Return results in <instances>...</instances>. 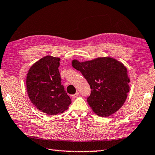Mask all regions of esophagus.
Segmentation results:
<instances>
[{
  "label": "esophagus",
  "instance_id": "obj_1",
  "mask_svg": "<svg viewBox=\"0 0 155 155\" xmlns=\"http://www.w3.org/2000/svg\"><path fill=\"white\" fill-rule=\"evenodd\" d=\"M78 95H79V93L76 92L75 94L72 95V97H73V98H76Z\"/></svg>",
  "mask_w": 155,
  "mask_h": 155
}]
</instances>
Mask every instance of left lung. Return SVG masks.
Instances as JSON below:
<instances>
[{"label":"left lung","instance_id":"8db88e82","mask_svg":"<svg viewBox=\"0 0 155 155\" xmlns=\"http://www.w3.org/2000/svg\"><path fill=\"white\" fill-rule=\"evenodd\" d=\"M71 64L90 85L91 94L87 101L95 113L108 117L124 104L130 80L122 63L114 58L103 57L84 62L74 60Z\"/></svg>","mask_w":155,"mask_h":155}]
</instances>
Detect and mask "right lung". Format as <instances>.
<instances>
[{
    "mask_svg": "<svg viewBox=\"0 0 155 155\" xmlns=\"http://www.w3.org/2000/svg\"><path fill=\"white\" fill-rule=\"evenodd\" d=\"M59 58L47 56L34 63L26 77V89L31 102L48 115L64 113L71 104L61 85Z\"/></svg>",
    "mask_w": 155,
    "mask_h": 155,
    "instance_id": "add662e5",
    "label": "right lung"
}]
</instances>
